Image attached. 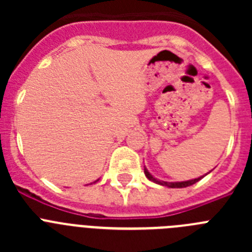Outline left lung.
Listing matches in <instances>:
<instances>
[{"instance_id":"1","label":"left lung","mask_w":252,"mask_h":252,"mask_svg":"<svg viewBox=\"0 0 252 252\" xmlns=\"http://www.w3.org/2000/svg\"><path fill=\"white\" fill-rule=\"evenodd\" d=\"M144 173H145L146 178H148L149 180H151V182H154V183L160 184V186L168 187V188H186V187L193 186L194 183H197L198 180H201L202 178L204 177L203 175V177L195 178V179H192V180H187V182H164V180H159V179H157V178H154L153 175L149 173V170L146 168H144Z\"/></svg>"}]
</instances>
